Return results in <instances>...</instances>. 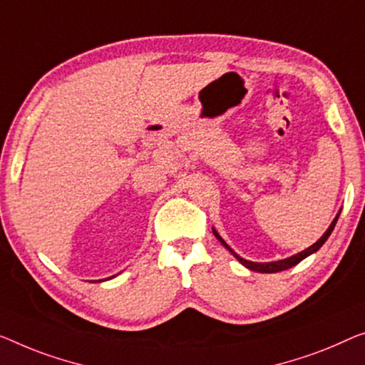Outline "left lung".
Wrapping results in <instances>:
<instances>
[{
    "instance_id": "1",
    "label": "left lung",
    "mask_w": 365,
    "mask_h": 365,
    "mask_svg": "<svg viewBox=\"0 0 365 365\" xmlns=\"http://www.w3.org/2000/svg\"><path fill=\"white\" fill-rule=\"evenodd\" d=\"M339 215H341V210H339V213L336 215L333 222H331V225H329L328 230H326L324 235H323L322 237H319L318 241L313 244V246H309L308 249H304V251L298 252V254H295V255H292V257H287V259H282V260H274V262H252V260L242 259L241 255H237L235 251H232V249H231L230 246H227L225 239H222L220 235H217V231L215 230V227H213V235H215V237L217 239V241H220V242L222 244V246H225V247L227 249V251H230L232 255H235V257L239 260V262H241V264L244 265V267H247L249 270L259 272V274H275V272H282V270H287V269L293 267V265H297L298 262H302L303 259H307L308 255H312V254L317 252L318 249L322 247L326 241H328V237L331 236V232H333V230H334L336 222H338Z\"/></svg>"
}]
</instances>
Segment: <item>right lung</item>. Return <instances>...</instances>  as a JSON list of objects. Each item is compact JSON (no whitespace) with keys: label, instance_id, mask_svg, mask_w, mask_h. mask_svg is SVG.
<instances>
[{"label":"right lung","instance_id":"1","mask_svg":"<svg viewBox=\"0 0 365 365\" xmlns=\"http://www.w3.org/2000/svg\"><path fill=\"white\" fill-rule=\"evenodd\" d=\"M110 279H111V277H110ZM96 282H101V280H96Z\"/></svg>","mask_w":365,"mask_h":365}]
</instances>
